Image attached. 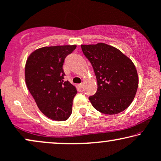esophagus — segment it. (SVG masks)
Returning <instances> with one entry per match:
<instances>
[{
    "mask_svg": "<svg viewBox=\"0 0 161 161\" xmlns=\"http://www.w3.org/2000/svg\"><path fill=\"white\" fill-rule=\"evenodd\" d=\"M78 86H79V88H82V87H83V84H82V83H80V84H79Z\"/></svg>",
    "mask_w": 161,
    "mask_h": 161,
    "instance_id": "34e87169",
    "label": "esophagus"
}]
</instances>
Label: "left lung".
<instances>
[{"label": "left lung", "instance_id": "left-lung-1", "mask_svg": "<svg viewBox=\"0 0 161 161\" xmlns=\"http://www.w3.org/2000/svg\"><path fill=\"white\" fill-rule=\"evenodd\" d=\"M90 61L97 81V91L89 97L99 112L117 114L125 110L137 93L138 76L130 58L112 46L104 43L81 45Z\"/></svg>", "mask_w": 161, "mask_h": 161}]
</instances>
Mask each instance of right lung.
Segmentation results:
<instances>
[{"mask_svg":"<svg viewBox=\"0 0 161 161\" xmlns=\"http://www.w3.org/2000/svg\"><path fill=\"white\" fill-rule=\"evenodd\" d=\"M76 45L44 47L32 53L26 63L27 88L38 108L53 120L64 121L72 113L73 100L77 93L74 85L64 82V59Z\"/></svg>","mask_w":161,"mask_h":161,"instance_id":"add662e5","label":"right lung"}]
</instances>
